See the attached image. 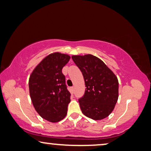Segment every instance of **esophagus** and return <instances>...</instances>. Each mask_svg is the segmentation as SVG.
Here are the masks:
<instances>
[{
    "label": "esophagus",
    "mask_w": 151,
    "mask_h": 151,
    "mask_svg": "<svg viewBox=\"0 0 151 151\" xmlns=\"http://www.w3.org/2000/svg\"><path fill=\"white\" fill-rule=\"evenodd\" d=\"M74 89H75V87H71V90H72V91H73V92L74 91Z\"/></svg>",
    "instance_id": "esophagus-1"
}]
</instances>
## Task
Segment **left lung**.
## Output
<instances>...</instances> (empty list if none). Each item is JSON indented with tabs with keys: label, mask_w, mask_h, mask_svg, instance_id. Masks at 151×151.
Listing matches in <instances>:
<instances>
[{
	"label": "left lung",
	"mask_w": 151,
	"mask_h": 151,
	"mask_svg": "<svg viewBox=\"0 0 151 151\" xmlns=\"http://www.w3.org/2000/svg\"><path fill=\"white\" fill-rule=\"evenodd\" d=\"M71 58L85 80V94L78 100L82 112L93 120L106 118L118 101L117 77L101 59L92 55H73Z\"/></svg>",
	"instance_id": "8db88e82"
}]
</instances>
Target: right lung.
Here are the masks:
<instances>
[{
    "label": "right lung",
    "mask_w": 151,
    "mask_h": 151,
    "mask_svg": "<svg viewBox=\"0 0 151 151\" xmlns=\"http://www.w3.org/2000/svg\"><path fill=\"white\" fill-rule=\"evenodd\" d=\"M70 58L68 55L59 52L49 54L37 64L29 78L33 106L43 119L50 122H58L67 114L71 93L66 89L62 70Z\"/></svg>",
    "instance_id": "right-lung-1"
}]
</instances>
